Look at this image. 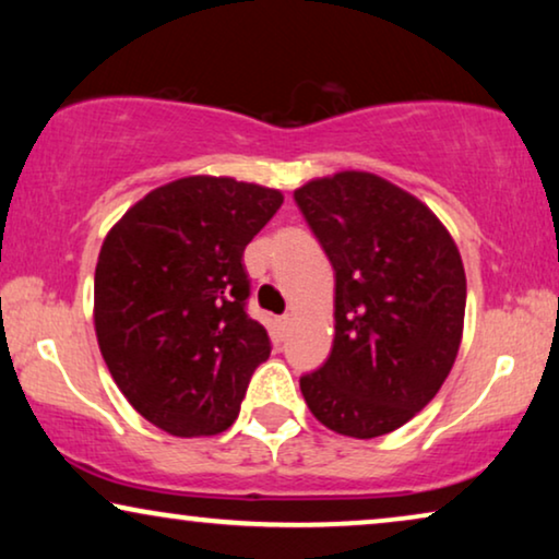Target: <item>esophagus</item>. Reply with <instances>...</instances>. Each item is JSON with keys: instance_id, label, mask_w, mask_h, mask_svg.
I'll return each instance as SVG.
<instances>
[{"instance_id": "esophagus-1", "label": "esophagus", "mask_w": 559, "mask_h": 559, "mask_svg": "<svg viewBox=\"0 0 559 559\" xmlns=\"http://www.w3.org/2000/svg\"><path fill=\"white\" fill-rule=\"evenodd\" d=\"M277 323H280V328H282V331H287V328H289V323H293V316H282V318L277 320Z\"/></svg>"}]
</instances>
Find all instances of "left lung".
I'll return each mask as SVG.
<instances>
[{"label": "left lung", "mask_w": 559, "mask_h": 559, "mask_svg": "<svg viewBox=\"0 0 559 559\" xmlns=\"http://www.w3.org/2000/svg\"><path fill=\"white\" fill-rule=\"evenodd\" d=\"M335 270V338L300 392L348 438L394 432L432 402L463 338L465 270L442 221L373 173L343 170L295 190Z\"/></svg>", "instance_id": "left-lung-1"}]
</instances>
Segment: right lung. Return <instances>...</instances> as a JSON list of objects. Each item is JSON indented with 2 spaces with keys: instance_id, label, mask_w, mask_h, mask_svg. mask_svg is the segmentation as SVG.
Here are the masks:
<instances>
[{
  "instance_id": "right-lung-1",
  "label": "right lung",
  "mask_w": 559,
  "mask_h": 559,
  "mask_svg": "<svg viewBox=\"0 0 559 559\" xmlns=\"http://www.w3.org/2000/svg\"><path fill=\"white\" fill-rule=\"evenodd\" d=\"M285 201L274 188L188 175L136 201L98 251L94 328L127 402L175 438L239 417L270 335L247 316L241 259Z\"/></svg>"
}]
</instances>
